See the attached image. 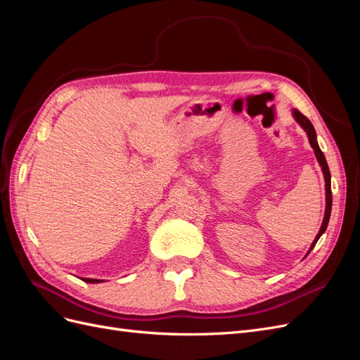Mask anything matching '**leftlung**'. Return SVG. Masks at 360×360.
I'll use <instances>...</instances> for the list:
<instances>
[{
    "instance_id": "obj_1",
    "label": "left lung",
    "mask_w": 360,
    "mask_h": 360,
    "mask_svg": "<svg viewBox=\"0 0 360 360\" xmlns=\"http://www.w3.org/2000/svg\"><path fill=\"white\" fill-rule=\"evenodd\" d=\"M294 120L299 123V126L307 132L308 135V139H309V144L311 147L314 148V153H315V158H317L320 167H321V171H323V176H324V183H326V210H324V217H323V222H321V226H320V231L319 234L315 236L314 242L308 250V254L311 252V250L314 249L315 243L319 242V238L324 234L326 228H328V224H329V219H330V212H332V189H330V171H329V167H328V162H326V158L323 155V151L320 150V146L317 143V134H315V129L312 126V123L309 122V120L304 117L303 114H300L297 110H292L291 111ZM307 254V255H308Z\"/></svg>"
}]
</instances>
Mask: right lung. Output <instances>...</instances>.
<instances>
[{
    "instance_id": "obj_1",
    "label": "right lung",
    "mask_w": 360,
    "mask_h": 360,
    "mask_svg": "<svg viewBox=\"0 0 360 360\" xmlns=\"http://www.w3.org/2000/svg\"><path fill=\"white\" fill-rule=\"evenodd\" d=\"M82 281L89 282V284H99V282H103V279H94V278H82Z\"/></svg>"
}]
</instances>
